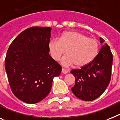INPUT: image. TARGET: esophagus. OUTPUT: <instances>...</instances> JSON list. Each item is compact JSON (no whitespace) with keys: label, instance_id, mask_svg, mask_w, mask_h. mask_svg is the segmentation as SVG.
Listing matches in <instances>:
<instances>
[{"label":"esophagus","instance_id":"esophagus-1","mask_svg":"<svg viewBox=\"0 0 120 120\" xmlns=\"http://www.w3.org/2000/svg\"><path fill=\"white\" fill-rule=\"evenodd\" d=\"M62 73H63V74H67V73L68 72V71L67 70V69H65V68H62Z\"/></svg>","mask_w":120,"mask_h":120}]
</instances>
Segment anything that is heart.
<instances>
[{
  "label": "heart",
  "mask_w": 120,
  "mask_h": 120,
  "mask_svg": "<svg viewBox=\"0 0 120 120\" xmlns=\"http://www.w3.org/2000/svg\"><path fill=\"white\" fill-rule=\"evenodd\" d=\"M49 50L51 57L58 61L62 55L68 54L62 60V65H75L81 68L88 65L96 58L99 51V43L94 38H88L77 32H65L59 40L50 41Z\"/></svg>",
  "instance_id": "b5f03b06"
}]
</instances>
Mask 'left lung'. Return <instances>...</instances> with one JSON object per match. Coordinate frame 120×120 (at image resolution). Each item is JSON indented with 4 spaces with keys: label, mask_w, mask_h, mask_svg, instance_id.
Returning <instances> with one entry per match:
<instances>
[{
    "label": "left lung",
    "mask_w": 120,
    "mask_h": 120,
    "mask_svg": "<svg viewBox=\"0 0 120 120\" xmlns=\"http://www.w3.org/2000/svg\"><path fill=\"white\" fill-rule=\"evenodd\" d=\"M101 43L104 40L99 38ZM113 55L107 43L101 48L96 58L88 65L71 71L75 77L73 94L85 101L96 99L105 91L111 79Z\"/></svg>",
    "instance_id": "left-lung-1"
}]
</instances>
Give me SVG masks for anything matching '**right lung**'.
<instances>
[{"mask_svg": "<svg viewBox=\"0 0 120 120\" xmlns=\"http://www.w3.org/2000/svg\"><path fill=\"white\" fill-rule=\"evenodd\" d=\"M51 27H32L18 35L10 45L5 68L12 92L28 104L45 99L62 66L49 54Z\"/></svg>", "mask_w": 120, "mask_h": 120, "instance_id": "1", "label": "right lung"}]
</instances>
